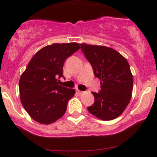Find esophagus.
<instances>
[{
	"label": "esophagus",
	"mask_w": 157,
	"mask_h": 157,
	"mask_svg": "<svg viewBox=\"0 0 157 157\" xmlns=\"http://www.w3.org/2000/svg\"><path fill=\"white\" fill-rule=\"evenodd\" d=\"M76 92H77V94H78V95H80H80H83V93H84V92H83V91H80V90H76Z\"/></svg>",
	"instance_id": "obj_1"
}]
</instances>
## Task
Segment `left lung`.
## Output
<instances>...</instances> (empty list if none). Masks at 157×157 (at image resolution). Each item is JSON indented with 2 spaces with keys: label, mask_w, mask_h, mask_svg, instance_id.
I'll return each mask as SVG.
<instances>
[{
  "label": "left lung",
  "mask_w": 157,
  "mask_h": 157,
  "mask_svg": "<svg viewBox=\"0 0 157 157\" xmlns=\"http://www.w3.org/2000/svg\"><path fill=\"white\" fill-rule=\"evenodd\" d=\"M81 49L101 80L99 93L92 92L94 103L89 112L103 121L121 115L129 104L133 91V75L124 57L115 49L102 45L81 44Z\"/></svg>",
  "instance_id": "1"
}]
</instances>
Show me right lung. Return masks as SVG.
I'll use <instances>...</instances> for the list:
<instances>
[{
    "label": "right lung",
    "instance_id": "right-lung-1",
    "mask_svg": "<svg viewBox=\"0 0 157 157\" xmlns=\"http://www.w3.org/2000/svg\"><path fill=\"white\" fill-rule=\"evenodd\" d=\"M80 48L77 42L54 43L38 51L21 74L19 87L20 100L34 121L50 124L61 118L74 89L60 86L64 61Z\"/></svg>",
    "mask_w": 157,
    "mask_h": 157
}]
</instances>
